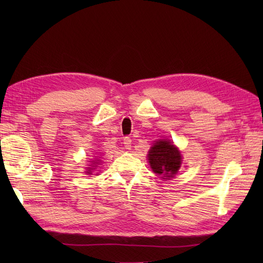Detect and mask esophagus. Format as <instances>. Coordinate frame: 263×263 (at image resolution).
I'll return each instance as SVG.
<instances>
[{
  "label": "esophagus",
  "mask_w": 263,
  "mask_h": 263,
  "mask_svg": "<svg viewBox=\"0 0 263 263\" xmlns=\"http://www.w3.org/2000/svg\"><path fill=\"white\" fill-rule=\"evenodd\" d=\"M123 144H124L126 149H130L132 148V139H130V137H125Z\"/></svg>",
  "instance_id": "obj_1"
}]
</instances>
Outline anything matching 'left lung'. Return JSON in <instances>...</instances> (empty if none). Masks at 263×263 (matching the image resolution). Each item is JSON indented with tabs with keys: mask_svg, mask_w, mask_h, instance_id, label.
Returning <instances> with one entry per match:
<instances>
[{
	"mask_svg": "<svg viewBox=\"0 0 263 263\" xmlns=\"http://www.w3.org/2000/svg\"><path fill=\"white\" fill-rule=\"evenodd\" d=\"M148 160L154 172L163 176L162 179H166L173 178L174 174H177L182 158L180 151L170 141L159 140L151 147Z\"/></svg>",
	"mask_w": 263,
	"mask_h": 263,
	"instance_id": "8db88e82",
	"label": "left lung"
}]
</instances>
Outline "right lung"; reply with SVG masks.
<instances>
[{"instance_id": "right-lung-1", "label": "right lung", "mask_w": 263, "mask_h": 263, "mask_svg": "<svg viewBox=\"0 0 263 263\" xmlns=\"http://www.w3.org/2000/svg\"><path fill=\"white\" fill-rule=\"evenodd\" d=\"M97 163H98V162H97ZM95 166H97V165H95ZM91 170H93V169H91V168H89V171H86V172H87V173H89V174H90V173H91V172H92V171H91Z\"/></svg>"}]
</instances>
